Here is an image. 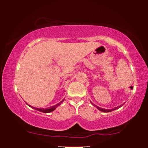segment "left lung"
Instances as JSON below:
<instances>
[{"mask_svg":"<svg viewBox=\"0 0 148 148\" xmlns=\"http://www.w3.org/2000/svg\"><path fill=\"white\" fill-rule=\"evenodd\" d=\"M91 103L92 105H93V106H96V107L97 108V109L99 110L100 111H101V112H110L113 111V110H116V109H118L119 108H120V107L121 106V105H120V106H119L118 107L114 108H112V109H104V108H100V107H99V106H96V105L92 103V102H91Z\"/></svg>","mask_w":148,"mask_h":148,"instance_id":"8db88e82","label":"left lung"}]
</instances>
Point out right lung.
Instances as JSON below:
<instances>
[{
	"label": "right lung",
	"mask_w": 148,
	"mask_h": 148,
	"mask_svg": "<svg viewBox=\"0 0 148 148\" xmlns=\"http://www.w3.org/2000/svg\"><path fill=\"white\" fill-rule=\"evenodd\" d=\"M64 99L62 100V101H61V102H59V103L57 104L56 105H54V106H52L49 107V108H35V107L32 106H31V105H29V104H28L27 103H26V104H27V105H28L29 106L32 108H33V109H34V110H37V111L43 112V113H49V112H53V110H56V109L59 106V105H61V104L62 103V102L64 101Z\"/></svg>",
	"instance_id": "1"
}]
</instances>
